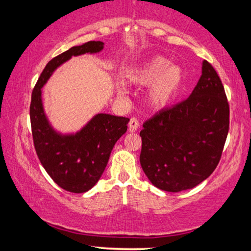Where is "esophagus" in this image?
Listing matches in <instances>:
<instances>
[{
  "mask_svg": "<svg viewBox=\"0 0 251 251\" xmlns=\"http://www.w3.org/2000/svg\"><path fill=\"white\" fill-rule=\"evenodd\" d=\"M139 126V123H138V120L136 118H131L129 121V130L130 131H136L137 129H138Z\"/></svg>",
  "mask_w": 251,
  "mask_h": 251,
  "instance_id": "obj_1",
  "label": "esophagus"
}]
</instances>
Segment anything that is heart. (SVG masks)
<instances>
[{"mask_svg": "<svg viewBox=\"0 0 251 251\" xmlns=\"http://www.w3.org/2000/svg\"><path fill=\"white\" fill-rule=\"evenodd\" d=\"M164 57H154L146 61L142 67L133 72L130 81L133 84L151 87L147 91L146 100L152 108L167 107L179 91L184 80V72L177 65H170ZM118 94L125 96L126 88L118 84Z\"/></svg>", "mask_w": 251, "mask_h": 251, "instance_id": "1", "label": "heart"}]
</instances>
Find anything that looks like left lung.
Listing matches in <instances>:
<instances>
[{
	"label": "left lung",
	"instance_id": "left-lung-1",
	"mask_svg": "<svg viewBox=\"0 0 251 251\" xmlns=\"http://www.w3.org/2000/svg\"><path fill=\"white\" fill-rule=\"evenodd\" d=\"M140 131V164L154 186L190 190L214 173L229 126V106L217 72L207 60L184 101L156 113Z\"/></svg>",
	"mask_w": 251,
	"mask_h": 251
}]
</instances>
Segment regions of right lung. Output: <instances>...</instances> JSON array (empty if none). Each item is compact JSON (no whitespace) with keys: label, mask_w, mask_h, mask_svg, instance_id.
Listing matches in <instances>:
<instances>
[{"label":"right lung","mask_w":251,"mask_h":251,"mask_svg":"<svg viewBox=\"0 0 251 251\" xmlns=\"http://www.w3.org/2000/svg\"><path fill=\"white\" fill-rule=\"evenodd\" d=\"M102 48L100 41H90L52 58L32 92L29 115L36 154L54 183L72 193H84L95 186L107 166L115 143L128 129L129 119L100 113L80 131L63 135L48 121L42 104V87L65 61L73 56L97 53Z\"/></svg>","instance_id":"obj_1"}]
</instances>
